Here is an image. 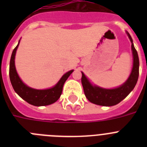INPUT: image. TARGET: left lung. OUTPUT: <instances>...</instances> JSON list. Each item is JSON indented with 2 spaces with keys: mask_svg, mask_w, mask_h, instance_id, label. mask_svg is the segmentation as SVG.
Wrapping results in <instances>:
<instances>
[{
  "mask_svg": "<svg viewBox=\"0 0 147 147\" xmlns=\"http://www.w3.org/2000/svg\"><path fill=\"white\" fill-rule=\"evenodd\" d=\"M126 33L132 43L131 48L133 57V65L130 75L127 81L118 88L106 89L91 84L84 73L82 72V84L85 95L91 103L106 107L113 106L124 99L136 86L139 75V59L130 34L127 32Z\"/></svg>",
  "mask_w": 147,
  "mask_h": 147,
  "instance_id": "obj_1",
  "label": "left lung"
}]
</instances>
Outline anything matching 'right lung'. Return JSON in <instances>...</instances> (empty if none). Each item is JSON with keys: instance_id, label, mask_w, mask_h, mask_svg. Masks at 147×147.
<instances>
[{"instance_id": "obj_1", "label": "right lung", "mask_w": 147, "mask_h": 147, "mask_svg": "<svg viewBox=\"0 0 147 147\" xmlns=\"http://www.w3.org/2000/svg\"><path fill=\"white\" fill-rule=\"evenodd\" d=\"M19 43H20V40L18 42V45L13 50L9 63L10 81L15 91L23 100H25L26 102L34 106H37V107L45 106V105H51L56 102L59 99L62 94V88L67 78L69 77L70 75L72 74L74 70L65 73L61 77L59 82L52 88L44 90H37L30 88L20 80V78L19 77L17 73L16 67H15V54H16Z\"/></svg>"}]
</instances>
